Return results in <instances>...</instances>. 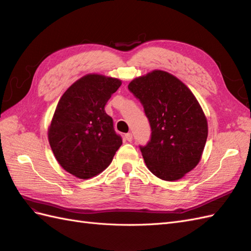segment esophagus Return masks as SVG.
<instances>
[{
  "mask_svg": "<svg viewBox=\"0 0 251 251\" xmlns=\"http://www.w3.org/2000/svg\"><path fill=\"white\" fill-rule=\"evenodd\" d=\"M126 139L127 141H132V139H133V135H132L131 133H127V134H126Z\"/></svg>",
  "mask_w": 251,
  "mask_h": 251,
  "instance_id": "34e87169",
  "label": "esophagus"
}]
</instances>
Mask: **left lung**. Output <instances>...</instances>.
<instances>
[{
	"instance_id": "8db88e82",
	"label": "left lung",
	"mask_w": 251,
	"mask_h": 251,
	"mask_svg": "<svg viewBox=\"0 0 251 251\" xmlns=\"http://www.w3.org/2000/svg\"><path fill=\"white\" fill-rule=\"evenodd\" d=\"M128 90L142 103L151 128L140 147L148 169L156 177L176 181L201 160L208 126L199 101L180 79L162 70L134 78Z\"/></svg>"
}]
</instances>
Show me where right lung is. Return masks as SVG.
I'll return each mask as SVG.
<instances>
[{
    "label": "right lung",
    "instance_id": "add662e5",
    "mask_svg": "<svg viewBox=\"0 0 251 251\" xmlns=\"http://www.w3.org/2000/svg\"><path fill=\"white\" fill-rule=\"evenodd\" d=\"M121 80L87 74L60 97L48 128V140L62 168L79 179L97 176L108 168L123 144L104 105Z\"/></svg>",
    "mask_w": 251,
    "mask_h": 251
}]
</instances>
